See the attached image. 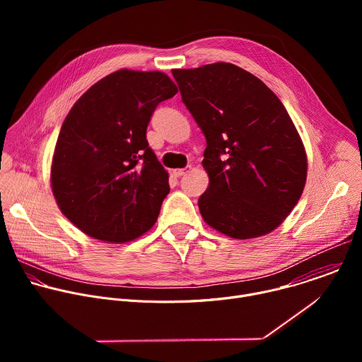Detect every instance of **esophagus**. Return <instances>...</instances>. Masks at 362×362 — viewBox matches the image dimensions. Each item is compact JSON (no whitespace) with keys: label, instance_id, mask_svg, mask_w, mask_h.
<instances>
[{"label":"esophagus","instance_id":"obj_1","mask_svg":"<svg viewBox=\"0 0 362 362\" xmlns=\"http://www.w3.org/2000/svg\"><path fill=\"white\" fill-rule=\"evenodd\" d=\"M192 170V166H186L185 169H176V170H173V175L176 176V177H180V176H185L186 173H189Z\"/></svg>","mask_w":362,"mask_h":362}]
</instances>
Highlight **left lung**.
Here are the masks:
<instances>
[{
    "label": "left lung",
    "mask_w": 362,
    "mask_h": 362,
    "mask_svg": "<svg viewBox=\"0 0 362 362\" xmlns=\"http://www.w3.org/2000/svg\"><path fill=\"white\" fill-rule=\"evenodd\" d=\"M172 74L206 139L202 165L209 187L199 197L204 222L235 239L272 232L306 182L305 148L281 100L229 63Z\"/></svg>",
    "instance_id": "1"
}]
</instances>
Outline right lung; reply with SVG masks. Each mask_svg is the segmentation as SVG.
Segmentation results:
<instances>
[{"label":"right lung","instance_id":"add662e5","mask_svg":"<svg viewBox=\"0 0 362 362\" xmlns=\"http://www.w3.org/2000/svg\"><path fill=\"white\" fill-rule=\"evenodd\" d=\"M176 93L165 73L119 70L76 101L57 139L51 187L63 215L86 235L122 243L156 222L169 175L146 130L159 103Z\"/></svg>","mask_w":362,"mask_h":362}]
</instances>
